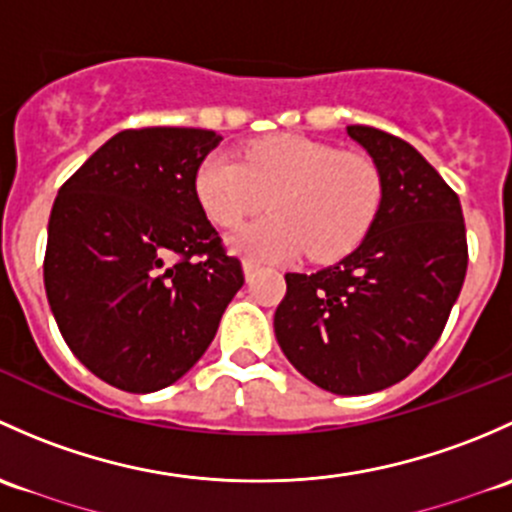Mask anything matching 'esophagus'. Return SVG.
I'll list each match as a JSON object with an SVG mask.
<instances>
[{
    "mask_svg": "<svg viewBox=\"0 0 512 512\" xmlns=\"http://www.w3.org/2000/svg\"><path fill=\"white\" fill-rule=\"evenodd\" d=\"M254 271H256V263H254V261H246V263H244V276H246V281H251V276H254Z\"/></svg>",
    "mask_w": 512,
    "mask_h": 512,
    "instance_id": "obj_1",
    "label": "esophagus"
}]
</instances>
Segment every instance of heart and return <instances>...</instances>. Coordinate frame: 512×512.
Instances as JSON below:
<instances>
[{"label":"heart","mask_w":512,"mask_h":512,"mask_svg":"<svg viewBox=\"0 0 512 512\" xmlns=\"http://www.w3.org/2000/svg\"><path fill=\"white\" fill-rule=\"evenodd\" d=\"M197 197L219 226L258 219L231 236V249L268 261L305 251L337 261L362 244L382 204V175L367 155L278 135L246 147L244 157L214 152L197 170Z\"/></svg>","instance_id":"heart-1"}]
</instances>
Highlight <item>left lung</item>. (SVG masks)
<instances>
[{
    "label": "left lung",
    "mask_w": 512,
    "mask_h": 512,
    "mask_svg": "<svg viewBox=\"0 0 512 512\" xmlns=\"http://www.w3.org/2000/svg\"><path fill=\"white\" fill-rule=\"evenodd\" d=\"M382 175V204L350 256L315 273H286L273 315L283 355L333 394L402 382L436 345L468 266L458 194L409 142L347 125Z\"/></svg>",
    "instance_id": "1"
}]
</instances>
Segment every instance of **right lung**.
<instances>
[{"label": "right lung", "mask_w": 512, "mask_h": 512, "mask_svg": "<svg viewBox=\"0 0 512 512\" xmlns=\"http://www.w3.org/2000/svg\"><path fill=\"white\" fill-rule=\"evenodd\" d=\"M214 130H123L63 182L44 286L73 355L133 394L184 377L214 340L244 271L197 197Z\"/></svg>", "instance_id": "1"}]
</instances>
